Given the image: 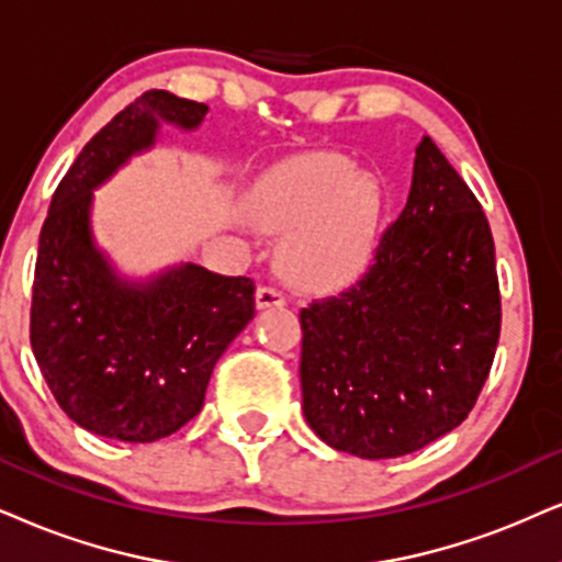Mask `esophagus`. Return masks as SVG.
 Instances as JSON below:
<instances>
[{
    "mask_svg": "<svg viewBox=\"0 0 562 562\" xmlns=\"http://www.w3.org/2000/svg\"><path fill=\"white\" fill-rule=\"evenodd\" d=\"M288 297L285 293H280L277 288H259L257 290V308L265 311V308H280V305H285Z\"/></svg>",
    "mask_w": 562,
    "mask_h": 562,
    "instance_id": "obj_1",
    "label": "esophagus"
}]
</instances>
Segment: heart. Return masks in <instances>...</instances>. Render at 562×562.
Wrapping results in <instances>:
<instances>
[{
  "label": "heart",
  "instance_id": "1",
  "mask_svg": "<svg viewBox=\"0 0 562 562\" xmlns=\"http://www.w3.org/2000/svg\"><path fill=\"white\" fill-rule=\"evenodd\" d=\"M244 212L269 233H285L277 265L297 285H342L363 272L383 217V189L337 155H305L265 170Z\"/></svg>",
  "mask_w": 562,
  "mask_h": 562
}]
</instances>
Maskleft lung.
<instances>
[{
	"instance_id": "8db88e82",
	"label": "left lung",
	"mask_w": 562,
	"mask_h": 562,
	"mask_svg": "<svg viewBox=\"0 0 562 562\" xmlns=\"http://www.w3.org/2000/svg\"><path fill=\"white\" fill-rule=\"evenodd\" d=\"M303 415L331 449L394 459L464 423L501 337L477 196L423 137L407 204L358 285L301 311Z\"/></svg>"
}]
</instances>
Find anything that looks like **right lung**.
<instances>
[{
	"mask_svg": "<svg viewBox=\"0 0 562 562\" xmlns=\"http://www.w3.org/2000/svg\"><path fill=\"white\" fill-rule=\"evenodd\" d=\"M204 116V103L147 90L82 147L41 228L33 355L59 407L95 436L153 443L187 425L220 355L254 318L248 277L187 261L130 280L92 236V191L150 150L160 124L191 132Z\"/></svg>",
	"mask_w": 562,
	"mask_h": 562,
	"instance_id": "add662e5",
	"label": "right lung"
}]
</instances>
